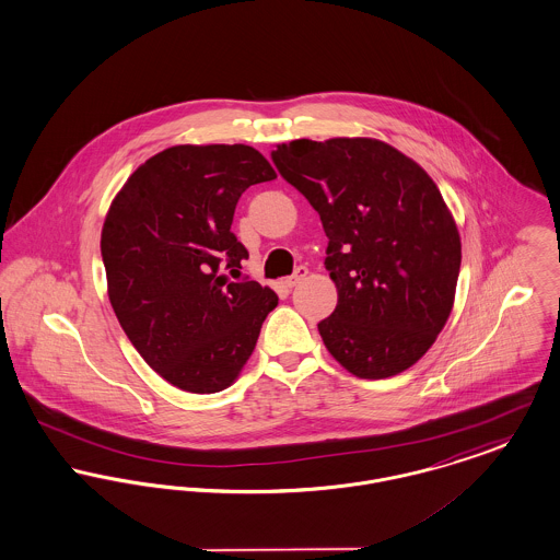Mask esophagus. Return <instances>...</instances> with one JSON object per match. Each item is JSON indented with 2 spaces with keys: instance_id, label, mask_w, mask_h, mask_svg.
Returning a JSON list of instances; mask_svg holds the SVG:
<instances>
[{
  "instance_id": "obj_1",
  "label": "esophagus",
  "mask_w": 560,
  "mask_h": 560,
  "mask_svg": "<svg viewBox=\"0 0 560 560\" xmlns=\"http://www.w3.org/2000/svg\"><path fill=\"white\" fill-rule=\"evenodd\" d=\"M306 275H308V268L306 266H298L296 270L285 279V285L288 288H296L298 283H302L306 279Z\"/></svg>"
}]
</instances>
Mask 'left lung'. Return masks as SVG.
<instances>
[{"label":"left lung","instance_id":"8db88e82","mask_svg":"<svg viewBox=\"0 0 560 560\" xmlns=\"http://www.w3.org/2000/svg\"><path fill=\"white\" fill-rule=\"evenodd\" d=\"M270 156L329 238L338 304L317 324L329 353L360 378L408 370L444 328L459 279V231L438 186L368 137L296 139Z\"/></svg>","mask_w":560,"mask_h":560}]
</instances>
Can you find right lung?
Wrapping results in <instances>:
<instances>
[{
    "label": "right lung",
    "instance_id": "add662e5",
    "mask_svg": "<svg viewBox=\"0 0 560 560\" xmlns=\"http://www.w3.org/2000/svg\"><path fill=\"white\" fill-rule=\"evenodd\" d=\"M275 177L243 143L173 145L109 205L101 231L107 296L132 347L173 387H231L277 306L270 288L236 279L249 254L231 231L241 195Z\"/></svg>",
    "mask_w": 560,
    "mask_h": 560
}]
</instances>
